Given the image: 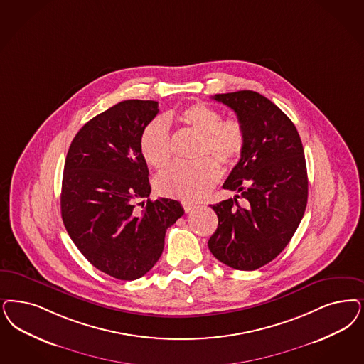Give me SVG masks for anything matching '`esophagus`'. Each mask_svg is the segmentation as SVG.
I'll return each instance as SVG.
<instances>
[{
    "label": "esophagus",
    "mask_w": 364,
    "mask_h": 364,
    "mask_svg": "<svg viewBox=\"0 0 364 364\" xmlns=\"http://www.w3.org/2000/svg\"><path fill=\"white\" fill-rule=\"evenodd\" d=\"M181 204H183V208H184L186 213H189V211H192L193 208H196V204H193V203H191V201H183Z\"/></svg>",
    "instance_id": "1"
}]
</instances>
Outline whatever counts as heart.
Segmentation results:
<instances>
[{"label": "heart", "mask_w": 364, "mask_h": 364, "mask_svg": "<svg viewBox=\"0 0 364 364\" xmlns=\"http://www.w3.org/2000/svg\"><path fill=\"white\" fill-rule=\"evenodd\" d=\"M177 119L199 136L193 163H176L156 178V188L165 196L180 200H199L219 181L222 171L215 162L232 166L238 163L246 148V130L235 118L222 119V115L205 103H193L178 114ZM169 117L154 119L141 136V153L154 169L171 161L172 146L168 122ZM204 155H211L215 162Z\"/></svg>", "instance_id": "obj_1"}]
</instances>
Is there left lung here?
I'll return each mask as SVG.
<instances>
[{
  "mask_svg": "<svg viewBox=\"0 0 364 364\" xmlns=\"http://www.w3.org/2000/svg\"><path fill=\"white\" fill-rule=\"evenodd\" d=\"M213 100L232 109L246 130V148L223 188L234 199L213 204L218 228L208 240L216 259L255 270L287 247L306 208L308 175L299 132L272 100L243 90ZM243 198L239 205L237 199Z\"/></svg>",
  "mask_w": 364,
  "mask_h": 364,
  "instance_id": "obj_1",
  "label": "left lung"
}]
</instances>
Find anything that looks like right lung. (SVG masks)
I'll return each instance as SVG.
<instances>
[{
    "instance_id": "obj_1",
    "label": "right lung",
    "mask_w": 364,
    "mask_h": 364,
    "mask_svg": "<svg viewBox=\"0 0 364 364\" xmlns=\"http://www.w3.org/2000/svg\"><path fill=\"white\" fill-rule=\"evenodd\" d=\"M157 113L156 100L114 105L76 133L64 163L65 230L90 264L117 279L145 276L163 254L166 228L184 213L172 199L138 203L151 195L141 136Z\"/></svg>"
}]
</instances>
